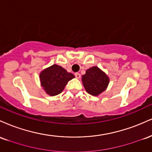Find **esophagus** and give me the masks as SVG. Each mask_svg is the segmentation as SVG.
<instances>
[{"instance_id": "esophagus-1", "label": "esophagus", "mask_w": 152, "mask_h": 152, "mask_svg": "<svg viewBox=\"0 0 152 152\" xmlns=\"http://www.w3.org/2000/svg\"><path fill=\"white\" fill-rule=\"evenodd\" d=\"M75 76H76V78H80V77H81V74H80L79 73H75Z\"/></svg>"}]
</instances>
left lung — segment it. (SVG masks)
Listing matches in <instances>:
<instances>
[{
  "label": "left lung",
  "mask_w": 152,
  "mask_h": 152,
  "mask_svg": "<svg viewBox=\"0 0 152 152\" xmlns=\"http://www.w3.org/2000/svg\"><path fill=\"white\" fill-rule=\"evenodd\" d=\"M82 81L85 89L88 94L98 96L105 89L109 84V79L105 73L96 66L90 68L86 74L82 76Z\"/></svg>",
  "instance_id": "obj_1"
}]
</instances>
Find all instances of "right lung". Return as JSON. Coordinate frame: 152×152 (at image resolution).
<instances>
[{
  "label": "right lung",
  "mask_w": 152,
  "mask_h": 152,
  "mask_svg": "<svg viewBox=\"0 0 152 152\" xmlns=\"http://www.w3.org/2000/svg\"><path fill=\"white\" fill-rule=\"evenodd\" d=\"M74 78L71 73H68L61 66H51L43 70L40 74L41 86L50 96H56L61 94L64 89L68 81Z\"/></svg>",
  "instance_id": "1"
}]
</instances>
